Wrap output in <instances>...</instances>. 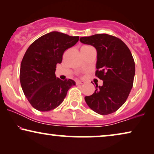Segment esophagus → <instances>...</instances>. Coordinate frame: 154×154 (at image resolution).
Listing matches in <instances>:
<instances>
[{
	"label": "esophagus",
	"instance_id": "obj_1",
	"mask_svg": "<svg viewBox=\"0 0 154 154\" xmlns=\"http://www.w3.org/2000/svg\"><path fill=\"white\" fill-rule=\"evenodd\" d=\"M84 81H76V84L77 85H80V84H83Z\"/></svg>",
	"mask_w": 154,
	"mask_h": 154
}]
</instances>
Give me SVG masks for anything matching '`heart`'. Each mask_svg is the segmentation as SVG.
Masks as SVG:
<instances>
[{"label": "heart", "mask_w": 154, "mask_h": 154, "mask_svg": "<svg viewBox=\"0 0 154 154\" xmlns=\"http://www.w3.org/2000/svg\"><path fill=\"white\" fill-rule=\"evenodd\" d=\"M92 48L90 47V46H88V45H85V46H83V47L81 48V50H87V49H89V48Z\"/></svg>", "instance_id": "b5f03b06"}]
</instances>
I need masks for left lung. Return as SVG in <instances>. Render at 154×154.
I'll return each instance as SVG.
<instances>
[{"label":"left lung","mask_w":154,"mask_h":154,"mask_svg":"<svg viewBox=\"0 0 154 154\" xmlns=\"http://www.w3.org/2000/svg\"><path fill=\"white\" fill-rule=\"evenodd\" d=\"M80 41L92 45L97 53L95 75L103 81L96 84L92 95L85 97L88 106L101 115H108L122 106L133 85L135 64L128 46L119 38L106 33L82 37Z\"/></svg>","instance_id":"left-lung-1"}]
</instances>
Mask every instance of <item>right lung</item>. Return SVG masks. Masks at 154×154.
Wrapping results in <instances>:
<instances>
[{"instance_id":"add662e5","label":"right lung","mask_w":154,"mask_h":154,"mask_svg":"<svg viewBox=\"0 0 154 154\" xmlns=\"http://www.w3.org/2000/svg\"><path fill=\"white\" fill-rule=\"evenodd\" d=\"M79 36L52 31L31 44L20 66V83L33 108L48 111L62 104L74 81H62L55 75L56 66L62 63L64 51L76 44Z\"/></svg>"}]
</instances>
